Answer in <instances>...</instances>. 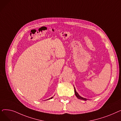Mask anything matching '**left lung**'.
<instances>
[{
  "instance_id": "1",
  "label": "left lung",
  "mask_w": 121,
  "mask_h": 121,
  "mask_svg": "<svg viewBox=\"0 0 121 121\" xmlns=\"http://www.w3.org/2000/svg\"><path fill=\"white\" fill-rule=\"evenodd\" d=\"M74 93H75V96L77 97L78 99H81V100H88V99H86V98H83V97H81V96H80V95L78 94V93L77 91H76L75 88L74 87Z\"/></svg>"
}]
</instances>
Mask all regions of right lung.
Listing matches in <instances>:
<instances>
[{
	"instance_id": "1",
	"label": "right lung",
	"mask_w": 121,
	"mask_h": 121,
	"mask_svg": "<svg viewBox=\"0 0 121 121\" xmlns=\"http://www.w3.org/2000/svg\"><path fill=\"white\" fill-rule=\"evenodd\" d=\"M53 98V97H52V98H49V99H52Z\"/></svg>"
}]
</instances>
